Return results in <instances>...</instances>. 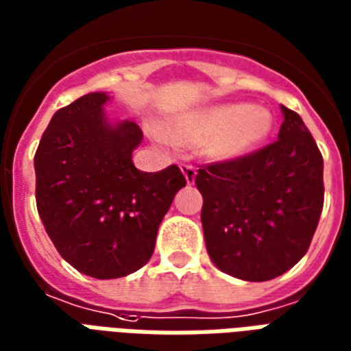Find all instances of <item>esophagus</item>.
Wrapping results in <instances>:
<instances>
[{
  "label": "esophagus",
  "instance_id": "1",
  "mask_svg": "<svg viewBox=\"0 0 351 351\" xmlns=\"http://www.w3.org/2000/svg\"><path fill=\"white\" fill-rule=\"evenodd\" d=\"M181 172H183V176H185L186 183L191 185V183L194 181V176H196V170H194V166L181 165Z\"/></svg>",
  "mask_w": 351,
  "mask_h": 351
}]
</instances>
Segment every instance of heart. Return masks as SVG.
<instances>
[{
    "label": "heart",
    "instance_id": "1",
    "mask_svg": "<svg viewBox=\"0 0 351 351\" xmlns=\"http://www.w3.org/2000/svg\"><path fill=\"white\" fill-rule=\"evenodd\" d=\"M273 114L256 104H217L178 121L170 127V138L200 144L215 160H235L250 155L273 132Z\"/></svg>",
    "mask_w": 351,
    "mask_h": 351
}]
</instances>
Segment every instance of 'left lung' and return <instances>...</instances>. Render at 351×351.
I'll return each mask as SVG.
<instances>
[{
  "label": "left lung",
  "instance_id": "obj_1",
  "mask_svg": "<svg viewBox=\"0 0 351 351\" xmlns=\"http://www.w3.org/2000/svg\"><path fill=\"white\" fill-rule=\"evenodd\" d=\"M278 140L247 157L198 170L211 262L263 282L305 256L324 207V158L303 119L282 106Z\"/></svg>",
  "mask_w": 351,
  "mask_h": 351
}]
</instances>
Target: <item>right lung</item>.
I'll list each match as a JSON object with an SVG mask.
<instances>
[{
	"instance_id": "add662e5",
	"label": "right lung",
	"mask_w": 351,
	"mask_h": 351,
	"mask_svg": "<svg viewBox=\"0 0 351 351\" xmlns=\"http://www.w3.org/2000/svg\"><path fill=\"white\" fill-rule=\"evenodd\" d=\"M110 97L88 93L60 108L35 153V198L48 237L63 260L93 278H119L149 262L176 193L186 185L172 165L140 172L134 121L110 123Z\"/></svg>"
}]
</instances>
